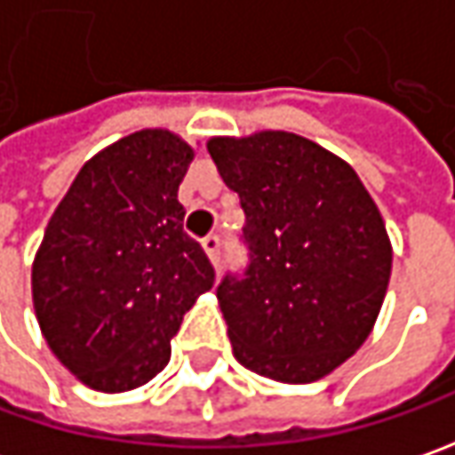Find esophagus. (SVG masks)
<instances>
[{
	"label": "esophagus",
	"instance_id": "34e87169",
	"mask_svg": "<svg viewBox=\"0 0 455 455\" xmlns=\"http://www.w3.org/2000/svg\"><path fill=\"white\" fill-rule=\"evenodd\" d=\"M204 251H206V257H209L213 267L221 264V239L219 236H206L204 239Z\"/></svg>",
	"mask_w": 455,
	"mask_h": 455
}]
</instances>
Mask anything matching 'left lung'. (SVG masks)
Here are the masks:
<instances>
[{
  "label": "left lung",
  "mask_w": 455,
  "mask_h": 455,
  "mask_svg": "<svg viewBox=\"0 0 455 455\" xmlns=\"http://www.w3.org/2000/svg\"><path fill=\"white\" fill-rule=\"evenodd\" d=\"M239 194L243 276L216 297L234 357L279 383H315L360 350L380 315L393 246L353 165L287 131L206 143Z\"/></svg>",
  "instance_id": "left-lung-1"
}]
</instances>
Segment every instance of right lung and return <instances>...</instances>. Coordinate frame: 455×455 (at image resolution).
I'll list each match as a JSON object with an SVG mask.
<instances>
[{"label": "right lung", "instance_id": "1", "mask_svg": "<svg viewBox=\"0 0 455 455\" xmlns=\"http://www.w3.org/2000/svg\"><path fill=\"white\" fill-rule=\"evenodd\" d=\"M196 150L164 128L102 148L75 176L32 264V302L55 357L100 393L153 380L213 267L183 231L179 186Z\"/></svg>", "mask_w": 455, "mask_h": 455}]
</instances>
